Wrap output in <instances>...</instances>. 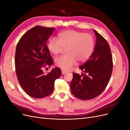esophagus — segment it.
<instances>
[{"label": "esophagus", "mask_w": 130, "mask_h": 130, "mask_svg": "<svg viewBox=\"0 0 130 130\" xmlns=\"http://www.w3.org/2000/svg\"><path fill=\"white\" fill-rule=\"evenodd\" d=\"M67 73V72L66 71V70H64L63 69H62V75H64L66 73Z\"/></svg>", "instance_id": "obj_1"}]
</instances>
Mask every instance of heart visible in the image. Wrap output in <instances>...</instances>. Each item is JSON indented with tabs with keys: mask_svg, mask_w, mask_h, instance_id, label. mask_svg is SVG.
<instances>
[{
	"mask_svg": "<svg viewBox=\"0 0 130 130\" xmlns=\"http://www.w3.org/2000/svg\"><path fill=\"white\" fill-rule=\"evenodd\" d=\"M59 40L50 38L47 48L54 55H58L67 49V55L55 59L56 65L67 70L76 65L77 61L85 62L92 56L95 48V40L91 34L74 30H68L59 34Z\"/></svg>",
	"mask_w": 130,
	"mask_h": 130,
	"instance_id": "1",
	"label": "heart"
}]
</instances>
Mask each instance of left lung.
<instances>
[{"label": "left lung", "mask_w": 130, "mask_h": 130, "mask_svg": "<svg viewBox=\"0 0 130 130\" xmlns=\"http://www.w3.org/2000/svg\"><path fill=\"white\" fill-rule=\"evenodd\" d=\"M93 31L96 37L94 52L89 59L79 67L85 73L84 76L73 73L70 84L73 95L84 100L96 98L104 91L113 70L112 53L108 43L97 31Z\"/></svg>", "instance_id": "1"}]
</instances>
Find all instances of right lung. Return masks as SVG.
Segmentation results:
<instances>
[{
    "label": "right lung",
    "instance_id": "right-lung-1",
    "mask_svg": "<svg viewBox=\"0 0 130 130\" xmlns=\"http://www.w3.org/2000/svg\"><path fill=\"white\" fill-rule=\"evenodd\" d=\"M55 27L36 26L23 35L15 53V70L19 84L31 97L43 98L52 93L54 82L61 74L56 67L45 74L43 68L53 64L46 42Z\"/></svg>",
    "mask_w": 130,
    "mask_h": 130
}]
</instances>
